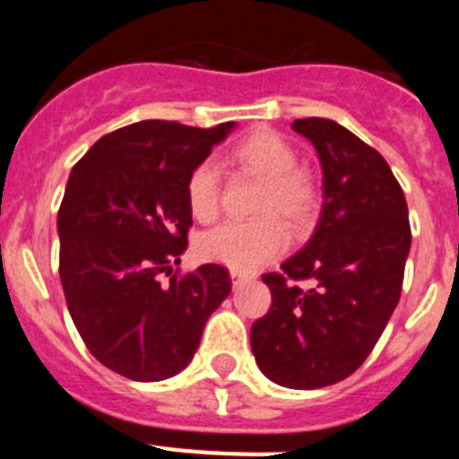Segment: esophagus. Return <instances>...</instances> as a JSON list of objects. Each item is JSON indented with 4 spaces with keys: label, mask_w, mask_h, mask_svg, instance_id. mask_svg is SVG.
Here are the masks:
<instances>
[{
    "label": "esophagus",
    "mask_w": 459,
    "mask_h": 459,
    "mask_svg": "<svg viewBox=\"0 0 459 459\" xmlns=\"http://www.w3.org/2000/svg\"><path fill=\"white\" fill-rule=\"evenodd\" d=\"M230 275H232V282H234V285H238V282H243V280L253 278V275L246 273V271H237V269H230Z\"/></svg>",
    "instance_id": "obj_1"
}]
</instances>
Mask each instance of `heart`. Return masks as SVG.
Returning a JSON list of instances; mask_svg holds the SVG:
<instances>
[{"label": "heart", "instance_id": "heart-1", "mask_svg": "<svg viewBox=\"0 0 459 459\" xmlns=\"http://www.w3.org/2000/svg\"><path fill=\"white\" fill-rule=\"evenodd\" d=\"M237 168L264 179L259 188L255 213L262 218L248 222H227L204 234L197 253L206 262L237 271H255L269 264L290 246L291 227L312 221L319 204V190L306 169L296 168L299 156L282 135L273 131H255L243 137L230 153ZM186 204L197 222H213L221 213V179L216 165L209 160L195 165L186 179Z\"/></svg>", "mask_w": 459, "mask_h": 459}]
</instances>
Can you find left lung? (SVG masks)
<instances>
[{
	"label": "left lung",
	"instance_id": "1",
	"mask_svg": "<svg viewBox=\"0 0 459 459\" xmlns=\"http://www.w3.org/2000/svg\"><path fill=\"white\" fill-rule=\"evenodd\" d=\"M291 128L322 160V218L301 253L262 275L271 307L250 328V347L271 381L312 391L354 375L375 350L400 301L411 227L377 149L331 119L307 117ZM299 279H312L311 290Z\"/></svg>",
	"mask_w": 459,
	"mask_h": 459
}]
</instances>
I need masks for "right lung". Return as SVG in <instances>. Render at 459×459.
Segmentation results:
<instances>
[{"instance_id": "add662e5", "label": "right lung", "mask_w": 459, "mask_h": 459, "mask_svg": "<svg viewBox=\"0 0 459 459\" xmlns=\"http://www.w3.org/2000/svg\"><path fill=\"white\" fill-rule=\"evenodd\" d=\"M232 126H124L68 177L56 216L59 278L80 338L117 375L160 381L184 370L206 319L232 291L221 264L174 271L193 225L186 179Z\"/></svg>"}]
</instances>
